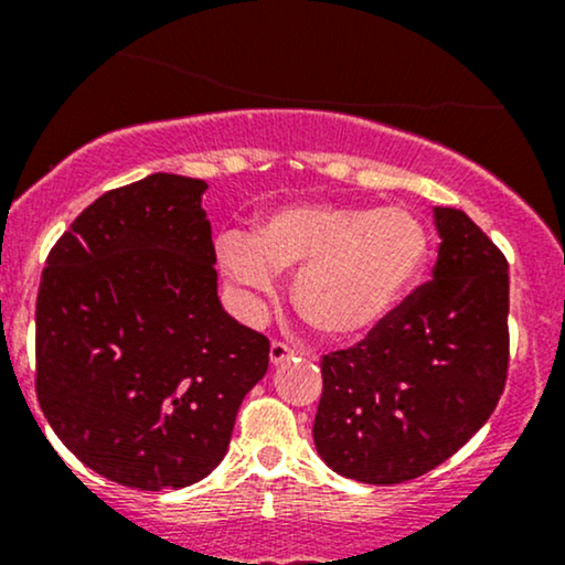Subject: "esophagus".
I'll return each mask as SVG.
<instances>
[{"label":"esophagus","instance_id":"obj_1","mask_svg":"<svg viewBox=\"0 0 565 565\" xmlns=\"http://www.w3.org/2000/svg\"><path fill=\"white\" fill-rule=\"evenodd\" d=\"M295 353H297V350H295V348H289L287 342L274 340V345H270V364L278 366V364H281V361L291 359V355H295Z\"/></svg>","mask_w":565,"mask_h":565}]
</instances>
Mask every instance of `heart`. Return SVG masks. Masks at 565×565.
Here are the masks:
<instances>
[{"label":"heart","mask_w":565,"mask_h":565,"mask_svg":"<svg viewBox=\"0 0 565 565\" xmlns=\"http://www.w3.org/2000/svg\"><path fill=\"white\" fill-rule=\"evenodd\" d=\"M220 255L233 281L270 289L276 270L295 278L297 310L316 332L359 337L404 300L427 263V231L406 210L295 204L255 236L228 233Z\"/></svg>","instance_id":"1"}]
</instances>
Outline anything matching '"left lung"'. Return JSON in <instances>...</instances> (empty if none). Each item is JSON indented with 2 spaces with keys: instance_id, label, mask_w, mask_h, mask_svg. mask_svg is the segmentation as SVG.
Masks as SVG:
<instances>
[{
  "instance_id": "8db88e82",
  "label": "left lung",
  "mask_w": 565,
  "mask_h": 565,
  "mask_svg": "<svg viewBox=\"0 0 565 565\" xmlns=\"http://www.w3.org/2000/svg\"><path fill=\"white\" fill-rule=\"evenodd\" d=\"M436 225L430 281L321 359L316 451L353 481L393 486L438 468L481 430L508 382V260L462 210L436 206Z\"/></svg>"
}]
</instances>
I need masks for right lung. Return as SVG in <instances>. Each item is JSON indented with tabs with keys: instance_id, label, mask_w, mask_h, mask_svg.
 I'll return each instance as SVG.
<instances>
[{
	"instance_id": "1",
	"label": "right lung",
	"mask_w": 565,
	"mask_h": 565,
	"mask_svg": "<svg viewBox=\"0 0 565 565\" xmlns=\"http://www.w3.org/2000/svg\"><path fill=\"white\" fill-rule=\"evenodd\" d=\"M206 183L157 172L93 201L57 238L36 295V398L108 481L183 489L228 451L268 337L217 300Z\"/></svg>"
}]
</instances>
